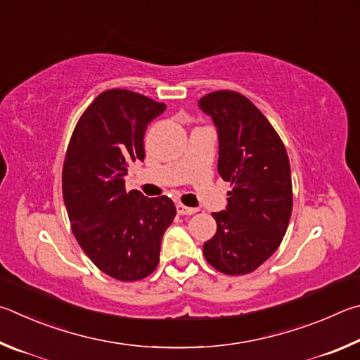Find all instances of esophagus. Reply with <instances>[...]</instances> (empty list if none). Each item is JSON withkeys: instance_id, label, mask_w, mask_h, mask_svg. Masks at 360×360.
<instances>
[{"instance_id": "obj_1", "label": "esophagus", "mask_w": 360, "mask_h": 360, "mask_svg": "<svg viewBox=\"0 0 360 360\" xmlns=\"http://www.w3.org/2000/svg\"><path fill=\"white\" fill-rule=\"evenodd\" d=\"M176 212H179V215H193V213L198 212V209H193V207H186L185 204L179 202L176 204Z\"/></svg>"}]
</instances>
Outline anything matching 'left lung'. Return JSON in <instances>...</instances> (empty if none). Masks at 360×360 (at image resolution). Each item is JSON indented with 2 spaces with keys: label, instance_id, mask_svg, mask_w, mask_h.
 Masks as SVG:
<instances>
[{
  "label": "left lung",
  "instance_id": "1",
  "mask_svg": "<svg viewBox=\"0 0 360 360\" xmlns=\"http://www.w3.org/2000/svg\"><path fill=\"white\" fill-rule=\"evenodd\" d=\"M218 129V174L229 181L228 207L212 213L217 234L204 256L224 275H247L278 250L292 213L289 158L278 132L243 96L219 90L199 99Z\"/></svg>",
  "mask_w": 360,
  "mask_h": 360
}]
</instances>
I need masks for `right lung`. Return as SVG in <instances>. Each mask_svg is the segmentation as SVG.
Returning <instances> with one entry per match:
<instances>
[{"mask_svg":"<svg viewBox=\"0 0 360 360\" xmlns=\"http://www.w3.org/2000/svg\"><path fill=\"white\" fill-rule=\"evenodd\" d=\"M164 110L143 94L105 90L82 113L66 150L61 185L71 229L94 266L120 281L155 272L176 215L167 196L124 188L128 167L145 158L147 124Z\"/></svg>","mask_w":360,"mask_h":360,"instance_id":"1","label":"right lung"}]
</instances>
